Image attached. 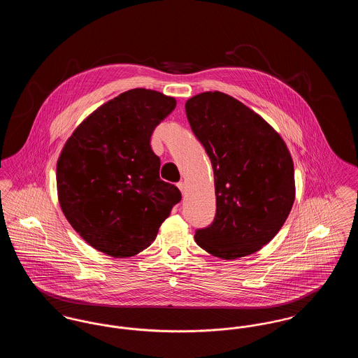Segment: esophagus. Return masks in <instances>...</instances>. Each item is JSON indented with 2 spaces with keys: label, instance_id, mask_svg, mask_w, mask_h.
I'll return each instance as SVG.
<instances>
[{
  "label": "esophagus",
  "instance_id": "34e87169",
  "mask_svg": "<svg viewBox=\"0 0 358 358\" xmlns=\"http://www.w3.org/2000/svg\"><path fill=\"white\" fill-rule=\"evenodd\" d=\"M177 187H178V189H180L182 193H184V192H185V189H187V185H185V182H184V181H180V182L177 184Z\"/></svg>",
  "mask_w": 358,
  "mask_h": 358
}]
</instances>
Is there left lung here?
I'll list each match as a JSON object with an SVG mask.
<instances>
[{
	"label": "left lung",
	"mask_w": 358,
	"mask_h": 358,
	"mask_svg": "<svg viewBox=\"0 0 358 358\" xmlns=\"http://www.w3.org/2000/svg\"><path fill=\"white\" fill-rule=\"evenodd\" d=\"M185 110L212 162L216 189L215 219L196 229L194 240L225 260L251 255L273 240L294 204L289 149L266 120L227 94H199Z\"/></svg>",
	"instance_id": "obj_1"
}]
</instances>
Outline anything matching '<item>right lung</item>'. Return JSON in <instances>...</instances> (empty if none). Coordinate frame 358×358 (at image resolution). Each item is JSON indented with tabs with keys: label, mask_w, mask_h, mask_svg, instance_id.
<instances>
[{
	"label": "right lung",
	"mask_w": 358,
	"mask_h": 358,
	"mask_svg": "<svg viewBox=\"0 0 358 358\" xmlns=\"http://www.w3.org/2000/svg\"><path fill=\"white\" fill-rule=\"evenodd\" d=\"M176 99L136 88L103 104L69 136L57 161L60 206L72 228L106 255L134 256L150 245L178 187L159 178L150 138Z\"/></svg>",
	"instance_id": "1"
}]
</instances>
